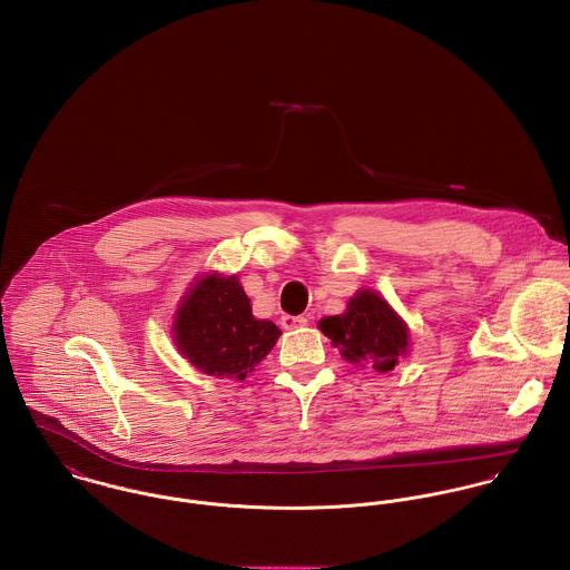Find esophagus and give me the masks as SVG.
<instances>
[{"instance_id": "34e87169", "label": "esophagus", "mask_w": 570, "mask_h": 570, "mask_svg": "<svg viewBox=\"0 0 570 570\" xmlns=\"http://www.w3.org/2000/svg\"><path fill=\"white\" fill-rule=\"evenodd\" d=\"M306 323H308V318H306V316H282V327H284V330H297V327H304Z\"/></svg>"}]
</instances>
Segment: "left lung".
Returning <instances> with one entry per match:
<instances>
[{
  "mask_svg": "<svg viewBox=\"0 0 570 570\" xmlns=\"http://www.w3.org/2000/svg\"><path fill=\"white\" fill-rule=\"evenodd\" d=\"M321 332L354 365L386 374L409 352V327L374 291H358L343 315L318 321Z\"/></svg>",
  "mask_w": 570,
  "mask_h": 570,
  "instance_id": "1",
  "label": "left lung"
}]
</instances>
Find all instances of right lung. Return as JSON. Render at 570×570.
<instances>
[{
  "instance_id": "right-lung-1",
  "label": "right lung",
  "mask_w": 570,
  "mask_h": 570,
  "mask_svg": "<svg viewBox=\"0 0 570 570\" xmlns=\"http://www.w3.org/2000/svg\"><path fill=\"white\" fill-rule=\"evenodd\" d=\"M175 343L191 365L216 379L245 380L273 350L282 330L255 318L236 275L200 277L175 316Z\"/></svg>"
}]
</instances>
